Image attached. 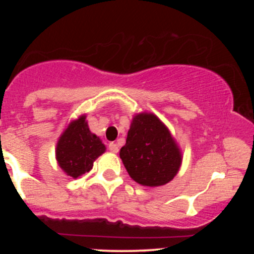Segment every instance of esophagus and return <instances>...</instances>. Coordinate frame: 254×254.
Instances as JSON below:
<instances>
[{
    "instance_id": "1",
    "label": "esophagus",
    "mask_w": 254,
    "mask_h": 254,
    "mask_svg": "<svg viewBox=\"0 0 254 254\" xmlns=\"http://www.w3.org/2000/svg\"><path fill=\"white\" fill-rule=\"evenodd\" d=\"M109 149H110L111 151H112V153H118L119 148H118L117 144L113 143V142H111V143L109 144Z\"/></svg>"
}]
</instances>
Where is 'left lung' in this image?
I'll return each instance as SVG.
<instances>
[{
  "instance_id": "obj_1",
  "label": "left lung",
  "mask_w": 254,
  "mask_h": 254,
  "mask_svg": "<svg viewBox=\"0 0 254 254\" xmlns=\"http://www.w3.org/2000/svg\"><path fill=\"white\" fill-rule=\"evenodd\" d=\"M119 156L129 176L144 186L171 182L182 164V155L170 131L151 113H141L132 119Z\"/></svg>"
}]
</instances>
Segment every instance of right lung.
<instances>
[{
    "instance_id": "1",
    "label": "right lung",
    "mask_w": 254,
    "mask_h": 254,
    "mask_svg": "<svg viewBox=\"0 0 254 254\" xmlns=\"http://www.w3.org/2000/svg\"><path fill=\"white\" fill-rule=\"evenodd\" d=\"M105 145L100 138L89 131L86 117L72 122L57 143L58 165L68 176L80 177L93 167V162L104 153Z\"/></svg>"
}]
</instances>
